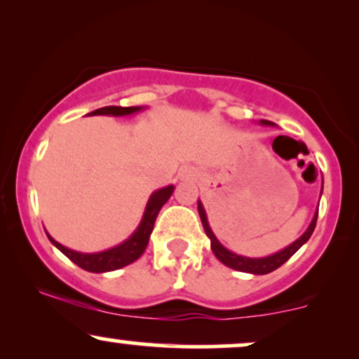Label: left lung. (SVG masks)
<instances>
[{"mask_svg":"<svg viewBox=\"0 0 359 359\" xmlns=\"http://www.w3.org/2000/svg\"><path fill=\"white\" fill-rule=\"evenodd\" d=\"M259 123H262V125H266V126L273 125V123L266 121V119H262ZM197 209H199V216H201V221H203L204 231L209 236V240H211V250H212V253L216 255V258L219 259L221 263H224L226 266H229V269L238 270V271H246V273H253V275H266V273H270V271L277 270L278 266H282L283 263H285L287 259L290 258L292 255H294L295 251H297L300 246L304 245V243H307L309 238H311V234L314 233L316 222H317V212H316L314 219H312L311 224H309L306 233H304L297 241H294L292 245H288L287 248L277 251V253L270 255V257L248 258V257H241V255H236V253H233V251L226 250L224 246L217 241V238L214 236L212 229L209 228L208 216H205V211H204L203 203H201V201H197Z\"/></svg>","mask_w":359,"mask_h":359,"instance_id":"8db88e82","label":"left lung"}]
</instances>
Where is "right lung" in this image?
<instances>
[{
    "mask_svg": "<svg viewBox=\"0 0 359 359\" xmlns=\"http://www.w3.org/2000/svg\"><path fill=\"white\" fill-rule=\"evenodd\" d=\"M140 109H142V106H130V108H123V106H106V108H100L93 111V113H89V116H94V114H106V116H128V114L137 113ZM172 192H174V185L158 189V191L151 194L137 231L131 234L126 241H123L121 245L114 246V248L111 250L100 251V253H79V251L65 248V246L60 245L59 241L53 240L48 233L47 236L53 246H57L65 257L72 259V262L76 263L77 266H81L82 270L93 271V273H102V271H113V270L123 269V266L130 265V263H133L135 259H138L143 255V251H145L148 245V240H150V234L154 231L156 216H158L162 205L170 199Z\"/></svg>",
    "mask_w": 359,
    "mask_h": 359,
    "instance_id": "add662e5",
    "label": "right lung"
}]
</instances>
